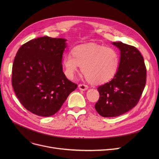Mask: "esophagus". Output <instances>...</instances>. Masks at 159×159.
<instances>
[{
	"mask_svg": "<svg viewBox=\"0 0 159 159\" xmlns=\"http://www.w3.org/2000/svg\"><path fill=\"white\" fill-rule=\"evenodd\" d=\"M79 88L80 90L84 91V90H86V89H88V86L86 84H80L79 85Z\"/></svg>",
	"mask_w": 159,
	"mask_h": 159,
	"instance_id": "obj_1",
	"label": "esophagus"
}]
</instances>
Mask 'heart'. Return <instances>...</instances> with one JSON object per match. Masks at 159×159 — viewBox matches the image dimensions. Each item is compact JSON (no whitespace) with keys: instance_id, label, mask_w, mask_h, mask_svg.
<instances>
[{"instance_id":"obj_1","label":"heart","mask_w":159,"mask_h":159,"mask_svg":"<svg viewBox=\"0 0 159 159\" xmlns=\"http://www.w3.org/2000/svg\"><path fill=\"white\" fill-rule=\"evenodd\" d=\"M71 53L66 54L62 61L65 73L70 79L81 66L89 82L101 84L110 80L118 70L119 57L113 48L89 44L75 47Z\"/></svg>"}]
</instances>
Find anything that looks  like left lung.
<instances>
[{"label":"left lung","mask_w":159,"mask_h":159,"mask_svg":"<svg viewBox=\"0 0 159 159\" xmlns=\"http://www.w3.org/2000/svg\"><path fill=\"white\" fill-rule=\"evenodd\" d=\"M120 51L119 68L110 81L100 86V97L95 105L104 117H113L129 111L139 102L146 83L144 58L134 46L113 43Z\"/></svg>","instance_id":"left-lung-1"}]
</instances>
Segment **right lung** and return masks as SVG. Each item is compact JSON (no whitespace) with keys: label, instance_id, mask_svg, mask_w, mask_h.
<instances>
[{"label":"right lung","instance_id":"right-lung-1","mask_svg":"<svg viewBox=\"0 0 159 159\" xmlns=\"http://www.w3.org/2000/svg\"><path fill=\"white\" fill-rule=\"evenodd\" d=\"M66 39L42 37L24 44L16 54L11 82L15 95L33 114L49 116L77 88L62 71Z\"/></svg>","mask_w":159,"mask_h":159}]
</instances>
